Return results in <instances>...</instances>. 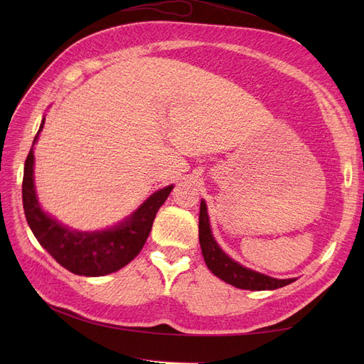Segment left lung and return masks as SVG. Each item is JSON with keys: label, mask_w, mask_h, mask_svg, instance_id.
Here are the masks:
<instances>
[{"label": "left lung", "mask_w": 364, "mask_h": 364, "mask_svg": "<svg viewBox=\"0 0 364 364\" xmlns=\"http://www.w3.org/2000/svg\"><path fill=\"white\" fill-rule=\"evenodd\" d=\"M199 241L202 247V255L208 269L211 270L215 277L223 279L225 282L234 285L237 289L243 290H274L281 289L284 285H289L293 279H277L270 278L267 274L258 273L241 266L232 258H229L226 253L220 249L217 241L213 237L211 226H209V217L205 200L200 202V214H199Z\"/></svg>", "instance_id": "1"}]
</instances>
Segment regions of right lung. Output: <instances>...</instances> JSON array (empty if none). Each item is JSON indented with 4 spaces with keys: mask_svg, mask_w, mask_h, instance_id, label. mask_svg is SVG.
Wrapping results in <instances>:
<instances>
[{
    "mask_svg": "<svg viewBox=\"0 0 364 364\" xmlns=\"http://www.w3.org/2000/svg\"><path fill=\"white\" fill-rule=\"evenodd\" d=\"M43 123L46 118L42 119L33 146L36 144ZM33 146L24 165L23 205L27 223L41 246L62 267L80 277H105L127 266L146 245L153 220L158 209L167 200L173 185L153 193L134 214L114 228L80 232L60 225L42 211L35 191V179H33V165H35Z\"/></svg>",
    "mask_w": 364,
    "mask_h": 364,
    "instance_id": "right-lung-1",
    "label": "right lung"
}]
</instances>
